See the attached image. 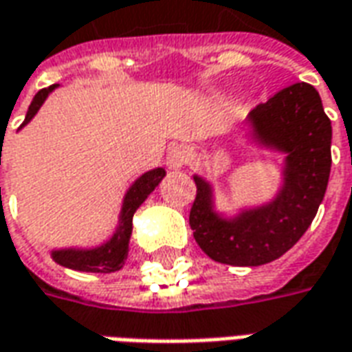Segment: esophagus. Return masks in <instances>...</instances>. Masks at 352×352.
<instances>
[{"label": "esophagus", "instance_id": "1", "mask_svg": "<svg viewBox=\"0 0 352 352\" xmlns=\"http://www.w3.org/2000/svg\"><path fill=\"white\" fill-rule=\"evenodd\" d=\"M192 158V153L188 146L184 145H177L173 146L168 154V166L171 169H179L188 164V160Z\"/></svg>", "mask_w": 352, "mask_h": 352}]
</instances>
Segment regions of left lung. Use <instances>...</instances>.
<instances>
[{
	"instance_id": "left-lung-1",
	"label": "left lung",
	"mask_w": 352,
	"mask_h": 352,
	"mask_svg": "<svg viewBox=\"0 0 352 352\" xmlns=\"http://www.w3.org/2000/svg\"><path fill=\"white\" fill-rule=\"evenodd\" d=\"M247 128L254 145L285 156L277 194L228 217L214 207L211 183L194 175L198 192L190 209L199 249L214 262L241 267L273 262L298 243L324 198L332 166V124L307 82L283 88L252 109Z\"/></svg>"
}]
</instances>
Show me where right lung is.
<instances>
[{
	"label": "right lung",
	"instance_id": "add662e5",
	"mask_svg": "<svg viewBox=\"0 0 352 352\" xmlns=\"http://www.w3.org/2000/svg\"><path fill=\"white\" fill-rule=\"evenodd\" d=\"M60 85H52L49 88H43L35 94L32 100V105L28 109L26 118L20 126L22 130L41 109L45 100L49 98L52 90H56ZM166 177V169L154 168L151 171H145L143 175L138 177L131 186L126 190L122 199V207H120V214H118V226H116L115 234L109 237L105 243L98 245V247H88V249H80V247H67V249H54L50 251V256L56 264L69 267V270H77V272H92V273H111L120 270L124 260L128 258V249H130V237H131V221H133V213L138 211L139 206L148 198V194L160 184V181Z\"/></svg>",
	"mask_w": 352,
	"mask_h": 352
}]
</instances>
